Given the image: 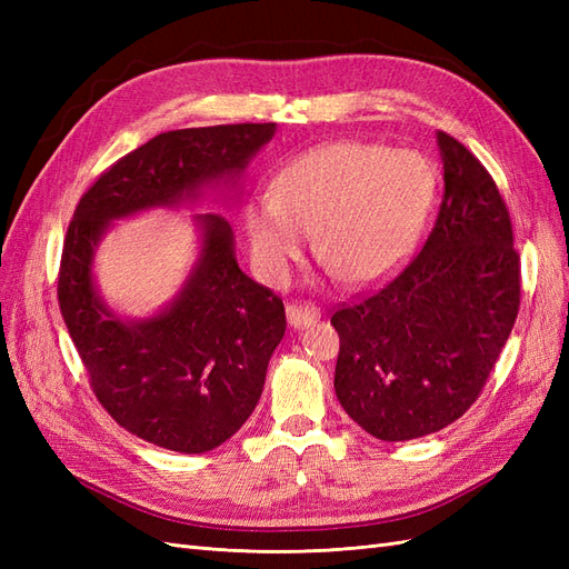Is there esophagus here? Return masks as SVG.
<instances>
[{"instance_id":"1","label":"esophagus","mask_w":569,"mask_h":569,"mask_svg":"<svg viewBox=\"0 0 569 569\" xmlns=\"http://www.w3.org/2000/svg\"><path fill=\"white\" fill-rule=\"evenodd\" d=\"M318 318H320V311L316 306L287 303V322L295 327V330H303V327L313 325Z\"/></svg>"}]
</instances>
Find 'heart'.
<instances>
[{
	"mask_svg": "<svg viewBox=\"0 0 569 569\" xmlns=\"http://www.w3.org/2000/svg\"><path fill=\"white\" fill-rule=\"evenodd\" d=\"M435 170L412 149L332 142L306 151L247 209L251 258L270 282L316 234L322 261L356 287L380 282L416 249L435 199Z\"/></svg>",
	"mask_w": 569,
	"mask_h": 569,
	"instance_id": "obj_1",
	"label": "heart"
}]
</instances>
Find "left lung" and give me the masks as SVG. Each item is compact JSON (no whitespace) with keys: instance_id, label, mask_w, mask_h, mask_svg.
<instances>
[{"instance_id":"left-lung-1","label":"left lung","mask_w":569,"mask_h":569,"mask_svg":"<svg viewBox=\"0 0 569 569\" xmlns=\"http://www.w3.org/2000/svg\"><path fill=\"white\" fill-rule=\"evenodd\" d=\"M443 199L422 251L375 295L332 316L335 391L382 441L439 432L487 385L520 311V256L493 178L437 132Z\"/></svg>"}]
</instances>
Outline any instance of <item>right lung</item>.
<instances>
[{
  "instance_id": "1",
  "label": "right lung",
  "mask_w": 569,
  "mask_h": 569,
  "mask_svg": "<svg viewBox=\"0 0 569 569\" xmlns=\"http://www.w3.org/2000/svg\"><path fill=\"white\" fill-rule=\"evenodd\" d=\"M274 123L157 134L116 161L82 194L66 232L59 306L92 391L109 416L161 449L206 453L253 412L284 306L237 266L226 216L197 213L199 258L178 297L149 318H120L94 284V253L113 220L239 189Z\"/></svg>"
}]
</instances>
